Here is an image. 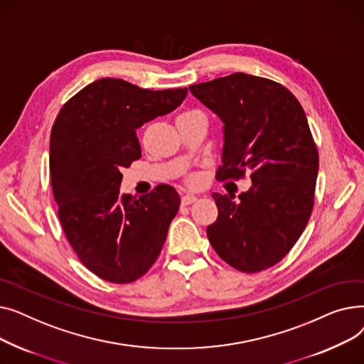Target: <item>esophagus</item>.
Wrapping results in <instances>:
<instances>
[{
	"label": "esophagus",
	"instance_id": "obj_1",
	"mask_svg": "<svg viewBox=\"0 0 364 364\" xmlns=\"http://www.w3.org/2000/svg\"><path fill=\"white\" fill-rule=\"evenodd\" d=\"M196 200H198V198H196L195 195L186 193V195L181 196V203H183V205H190V203H193V202H196Z\"/></svg>",
	"mask_w": 364,
	"mask_h": 364
}]
</instances>
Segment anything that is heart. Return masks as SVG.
Listing matches in <instances>:
<instances>
[{
	"label": "heart",
	"instance_id": "1",
	"mask_svg": "<svg viewBox=\"0 0 364 364\" xmlns=\"http://www.w3.org/2000/svg\"><path fill=\"white\" fill-rule=\"evenodd\" d=\"M183 114H202V113L198 110H188V112H184Z\"/></svg>",
	"mask_w": 364,
	"mask_h": 364
}]
</instances>
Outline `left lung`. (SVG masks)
Instances as JSON below:
<instances>
[{"label":"left lung","mask_w":364,"mask_h":364,"mask_svg":"<svg viewBox=\"0 0 364 364\" xmlns=\"http://www.w3.org/2000/svg\"><path fill=\"white\" fill-rule=\"evenodd\" d=\"M188 88L224 122L217 180H239L246 171L252 180L237 203L213 195L218 218L208 239L239 272L270 269L292 250L314 205L318 151L305 112L282 84L242 72Z\"/></svg>","instance_id":"obj_1"}]
</instances>
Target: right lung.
<instances>
[{
	"mask_svg": "<svg viewBox=\"0 0 364 364\" xmlns=\"http://www.w3.org/2000/svg\"><path fill=\"white\" fill-rule=\"evenodd\" d=\"M187 88L151 91L102 78L69 99L50 137L57 215L87 269L112 283L140 279L161 254L180 196L159 184L139 199L121 195L122 169L141 158L137 128L178 107Z\"/></svg>",
	"mask_w": 364,
	"mask_h": 364,
	"instance_id": "obj_1",
	"label": "right lung"
}]
</instances>
